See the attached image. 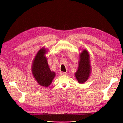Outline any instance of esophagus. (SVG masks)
Returning a JSON list of instances; mask_svg holds the SVG:
<instances>
[{"label":"esophagus","instance_id":"obj_1","mask_svg":"<svg viewBox=\"0 0 123 123\" xmlns=\"http://www.w3.org/2000/svg\"><path fill=\"white\" fill-rule=\"evenodd\" d=\"M60 74L62 75H66L67 73L66 72H61Z\"/></svg>","mask_w":123,"mask_h":123}]
</instances>
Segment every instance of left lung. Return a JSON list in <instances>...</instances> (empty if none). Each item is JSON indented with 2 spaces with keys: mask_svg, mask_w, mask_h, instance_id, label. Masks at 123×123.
<instances>
[{
  "mask_svg": "<svg viewBox=\"0 0 123 123\" xmlns=\"http://www.w3.org/2000/svg\"><path fill=\"white\" fill-rule=\"evenodd\" d=\"M80 59L79 68L75 73V76L78 82L83 84L88 79L91 71L90 56L86 50H84L80 53Z\"/></svg>",
  "mask_w": 123,
  "mask_h": 123,
  "instance_id": "1",
  "label": "left lung"
}]
</instances>
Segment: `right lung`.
<instances>
[{"instance_id":"right-lung-1","label":"right lung","mask_w":123,"mask_h":123,"mask_svg":"<svg viewBox=\"0 0 123 123\" xmlns=\"http://www.w3.org/2000/svg\"><path fill=\"white\" fill-rule=\"evenodd\" d=\"M46 50L43 48L40 49L33 62L32 72L39 85L48 87L51 84L55 76L54 72L51 71L45 56Z\"/></svg>"}]
</instances>
